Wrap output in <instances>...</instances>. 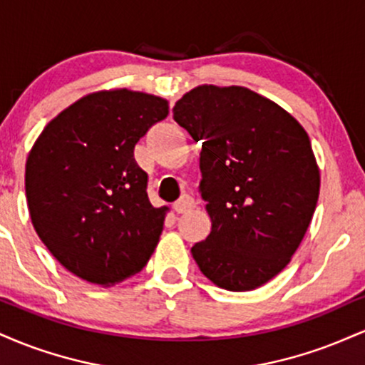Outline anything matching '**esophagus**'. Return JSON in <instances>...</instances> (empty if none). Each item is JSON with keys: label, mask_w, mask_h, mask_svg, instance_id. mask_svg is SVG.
<instances>
[{"label": "esophagus", "mask_w": 365, "mask_h": 365, "mask_svg": "<svg viewBox=\"0 0 365 365\" xmlns=\"http://www.w3.org/2000/svg\"><path fill=\"white\" fill-rule=\"evenodd\" d=\"M195 206V202H194V199H192L190 195H183L182 199H178L177 202L173 204V209L175 211L178 212V215H182V212H187V211H190L192 207Z\"/></svg>", "instance_id": "obj_1"}]
</instances>
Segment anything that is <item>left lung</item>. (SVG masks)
Here are the masks:
<instances>
[{"mask_svg":"<svg viewBox=\"0 0 365 365\" xmlns=\"http://www.w3.org/2000/svg\"><path fill=\"white\" fill-rule=\"evenodd\" d=\"M173 118L202 142L200 194L212 228L192 257L217 287L254 290L290 262L312 220L321 180L307 132L238 86L187 92Z\"/></svg>","mask_w":365,"mask_h":365,"instance_id":"1","label":"left lung"}]
</instances>
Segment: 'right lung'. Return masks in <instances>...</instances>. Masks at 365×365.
<instances>
[{
  "label": "right lung",
  "instance_id": "1",
  "mask_svg": "<svg viewBox=\"0 0 365 365\" xmlns=\"http://www.w3.org/2000/svg\"><path fill=\"white\" fill-rule=\"evenodd\" d=\"M166 116L168 103L156 96L103 91L61 111L36 140L25 165L32 225L78 278L118 283L156 249L170 207L150 204L133 148Z\"/></svg>",
  "mask_w": 365,
  "mask_h": 365
}]
</instances>
